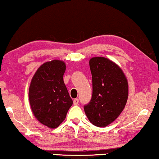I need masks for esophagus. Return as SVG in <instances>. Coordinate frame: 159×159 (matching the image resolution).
I'll list each match as a JSON object with an SVG mask.
<instances>
[{"instance_id": "obj_1", "label": "esophagus", "mask_w": 159, "mask_h": 159, "mask_svg": "<svg viewBox=\"0 0 159 159\" xmlns=\"http://www.w3.org/2000/svg\"><path fill=\"white\" fill-rule=\"evenodd\" d=\"M73 103H74V105L77 106V104H78V103H79V99H78V98H75V100H74Z\"/></svg>"}]
</instances>
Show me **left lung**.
<instances>
[{
    "mask_svg": "<svg viewBox=\"0 0 159 159\" xmlns=\"http://www.w3.org/2000/svg\"><path fill=\"white\" fill-rule=\"evenodd\" d=\"M92 74L93 95L84 106L89 121L103 127L113 122L125 107L128 82L118 65L104 57H93L89 61Z\"/></svg>",
    "mask_w": 159,
    "mask_h": 159,
    "instance_id": "obj_1",
    "label": "left lung"
}]
</instances>
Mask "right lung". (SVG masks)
Listing matches in <instances>:
<instances>
[{"label":"right lung","instance_id":"add662e5","mask_svg":"<svg viewBox=\"0 0 159 159\" xmlns=\"http://www.w3.org/2000/svg\"><path fill=\"white\" fill-rule=\"evenodd\" d=\"M66 64L60 60L45 62L32 77L29 100L35 118L49 128H56L66 118L72 99L64 82Z\"/></svg>","mask_w":159,"mask_h":159}]
</instances>
